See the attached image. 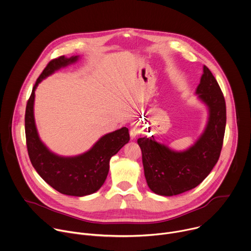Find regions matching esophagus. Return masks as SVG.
Here are the masks:
<instances>
[{
	"mask_svg": "<svg viewBox=\"0 0 251 251\" xmlns=\"http://www.w3.org/2000/svg\"><path fill=\"white\" fill-rule=\"evenodd\" d=\"M139 133H140L139 127H138L137 125L133 124V125H132V128H131V130H130V136H131L132 138H135Z\"/></svg>",
	"mask_w": 251,
	"mask_h": 251,
	"instance_id": "34e87169",
	"label": "esophagus"
}]
</instances>
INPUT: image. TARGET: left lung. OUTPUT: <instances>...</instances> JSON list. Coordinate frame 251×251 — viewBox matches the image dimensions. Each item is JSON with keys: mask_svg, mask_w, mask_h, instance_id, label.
<instances>
[{"mask_svg": "<svg viewBox=\"0 0 251 251\" xmlns=\"http://www.w3.org/2000/svg\"><path fill=\"white\" fill-rule=\"evenodd\" d=\"M196 95L208 106L209 119L192 147L176 151L157 143L153 136L138 139L145 177L155 194L174 196L195 188L209 176L220 157L226 122V101L218 81L206 66Z\"/></svg>", "mask_w": 251, "mask_h": 251, "instance_id": "1", "label": "left lung"}]
</instances>
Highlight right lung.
Returning a JSON list of instances; mask_svg holds the SVG:
<instances>
[{"label":"right lung","instance_id":"1","mask_svg":"<svg viewBox=\"0 0 251 251\" xmlns=\"http://www.w3.org/2000/svg\"><path fill=\"white\" fill-rule=\"evenodd\" d=\"M77 59L78 56H61L48 63L36 79L27 100L25 125L28 155L37 174L58 192L81 197L97 192L102 186L109 172L110 158L129 142L130 136L128 128L123 127L101 137L87 152L69 157L53 153L41 142L33 114L35 89L43 78Z\"/></svg>","mask_w":251,"mask_h":251}]
</instances>
